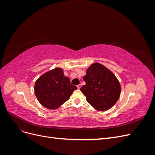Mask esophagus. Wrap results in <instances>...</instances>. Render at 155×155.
<instances>
[{
  "instance_id": "obj_1",
  "label": "esophagus",
  "mask_w": 155,
  "mask_h": 155,
  "mask_svg": "<svg viewBox=\"0 0 155 155\" xmlns=\"http://www.w3.org/2000/svg\"><path fill=\"white\" fill-rule=\"evenodd\" d=\"M82 87V85L81 84H79V85H77V87H78V89H80V88Z\"/></svg>"
}]
</instances>
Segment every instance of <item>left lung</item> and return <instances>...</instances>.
<instances>
[{
	"label": "left lung",
	"instance_id": "1",
	"mask_svg": "<svg viewBox=\"0 0 155 155\" xmlns=\"http://www.w3.org/2000/svg\"><path fill=\"white\" fill-rule=\"evenodd\" d=\"M83 80L86 84L80 90L86 100L94 109L107 110L118 100L121 86L110 70L100 63H93L87 70Z\"/></svg>",
	"mask_w": 155,
	"mask_h": 155
}]
</instances>
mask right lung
Returning <instances> with one entry per match:
<instances>
[{
  "mask_svg": "<svg viewBox=\"0 0 155 155\" xmlns=\"http://www.w3.org/2000/svg\"><path fill=\"white\" fill-rule=\"evenodd\" d=\"M77 87L65 77L63 70L55 68L42 75L35 81V94L40 104L48 109H56L69 100Z\"/></svg>",
  "mask_w": 155,
  "mask_h": 155,
  "instance_id": "1",
  "label": "right lung"
}]
</instances>
